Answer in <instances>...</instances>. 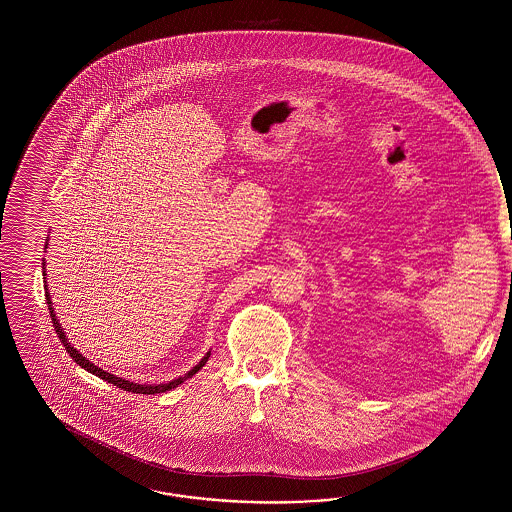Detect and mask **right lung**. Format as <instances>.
I'll use <instances>...</instances> for the list:
<instances>
[{
  "mask_svg": "<svg viewBox=\"0 0 512 512\" xmlns=\"http://www.w3.org/2000/svg\"><path fill=\"white\" fill-rule=\"evenodd\" d=\"M48 242L45 244V249H47ZM45 266V263H43ZM43 276H47L45 272H43ZM45 296H47V304H48V313H50V317H52V326H54V330H56V334H58V338L62 340L63 347H65V351L69 353V357L73 358L75 362H77L80 368H84L86 372L93 373V375H97V377H101V379H105L107 383H112L114 387L124 388L127 392H133V394H161V392H167V390H172V388L178 387V385H182L186 379H189L191 375H195V373L201 370L202 366L208 362V357H210V351L201 358V362L193 368V370H189L186 375H182V377H178V379H172L169 383H161V385H139V383H133V381H125L122 377H116L114 373L105 372V370H101L99 366H95L92 364L90 360L86 357H82L80 353H78L77 349L67 341L65 338V332H63L62 325L58 323V319H56V313H54V308H52V300H50V293H48L47 289V281H45Z\"/></svg>",
  "mask_w": 512,
  "mask_h": 512,
  "instance_id": "obj_1",
  "label": "right lung"
}]
</instances>
